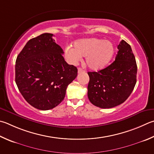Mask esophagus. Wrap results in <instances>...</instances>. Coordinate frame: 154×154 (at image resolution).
Here are the masks:
<instances>
[{"label": "esophagus", "instance_id": "esophagus-1", "mask_svg": "<svg viewBox=\"0 0 154 154\" xmlns=\"http://www.w3.org/2000/svg\"><path fill=\"white\" fill-rule=\"evenodd\" d=\"M82 72H83V70L82 68L78 69V73H82Z\"/></svg>", "mask_w": 154, "mask_h": 154}]
</instances>
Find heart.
<instances>
[{"label":"heart","mask_w":154,"mask_h":154,"mask_svg":"<svg viewBox=\"0 0 154 154\" xmlns=\"http://www.w3.org/2000/svg\"><path fill=\"white\" fill-rule=\"evenodd\" d=\"M65 57L70 63L75 64L86 57V65L91 70L104 69L114 54L112 43L100 38H86L75 41L73 48H65Z\"/></svg>","instance_id":"heart-1"}]
</instances>
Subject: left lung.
<instances>
[{"label":"left lung","instance_id":"obj_1","mask_svg":"<svg viewBox=\"0 0 154 154\" xmlns=\"http://www.w3.org/2000/svg\"><path fill=\"white\" fill-rule=\"evenodd\" d=\"M115 60L97 72H88V96L92 104L110 108L121 104L132 93L137 66L131 46L122 40Z\"/></svg>","mask_w":154,"mask_h":154}]
</instances>
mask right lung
<instances>
[{
    "label": "right lung",
    "mask_w": 154,
    "mask_h": 154,
    "mask_svg": "<svg viewBox=\"0 0 154 154\" xmlns=\"http://www.w3.org/2000/svg\"><path fill=\"white\" fill-rule=\"evenodd\" d=\"M45 33L27 42L17 57L15 82L29 104L48 110L65 98L67 86L77 76V69L63 57V50Z\"/></svg>",
    "instance_id": "obj_1"
}]
</instances>
